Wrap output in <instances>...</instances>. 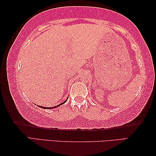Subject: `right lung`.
Here are the masks:
<instances>
[{
    "mask_svg": "<svg viewBox=\"0 0 156 156\" xmlns=\"http://www.w3.org/2000/svg\"><path fill=\"white\" fill-rule=\"evenodd\" d=\"M66 101H67V99H66V100L65 101H63V103H61V104H58V105H57V106H54V107H43V106H39V107H41V108H44V109H51V108H57V107H58V106H61V104H64V103H66Z\"/></svg>",
    "mask_w": 156,
    "mask_h": 156,
    "instance_id": "add662e5",
    "label": "right lung"
}]
</instances>
